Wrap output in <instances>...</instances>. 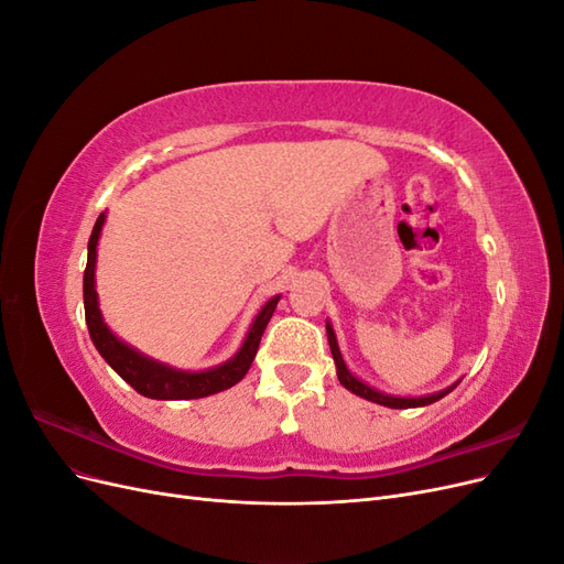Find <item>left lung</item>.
Listing matches in <instances>:
<instances>
[{
	"mask_svg": "<svg viewBox=\"0 0 564 564\" xmlns=\"http://www.w3.org/2000/svg\"><path fill=\"white\" fill-rule=\"evenodd\" d=\"M327 338H329V348H332V355H334V362H336V377L340 381V386L348 388L350 392H355V395H360L369 402H377V404H383V406H390V409H412V406H425V404H433L437 402L440 398H445L447 392H452L456 388L449 386L445 390L440 392H433V395H423V398H395V395H386V392L381 390H373L371 386L362 383L357 377H352V373L348 371L344 357H340V350H338V344H336V334H334V327L327 322Z\"/></svg>",
	"mask_w": 564,
	"mask_h": 564,
	"instance_id": "8db88e82",
	"label": "left lung"
}]
</instances>
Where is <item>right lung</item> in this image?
<instances>
[{"label": "right lung", "mask_w": 564, "mask_h": 564, "mask_svg": "<svg viewBox=\"0 0 564 564\" xmlns=\"http://www.w3.org/2000/svg\"><path fill=\"white\" fill-rule=\"evenodd\" d=\"M104 224H106V214H100L96 218V226L89 237V259H87V270H84V317H87L89 336L100 357H104V360L135 392H141V395L152 400H197V398L214 395V392H220L226 388H232L237 381H242L253 362L256 350H259L261 336L268 327V322L278 308L280 296H272L263 305L251 324L242 348L224 365L207 371H181L174 367H166L158 360H150V357L141 355L139 350L122 344V340L108 329L104 315H100L94 270H96V247H98V237Z\"/></svg>", "instance_id": "add662e5"}]
</instances>
